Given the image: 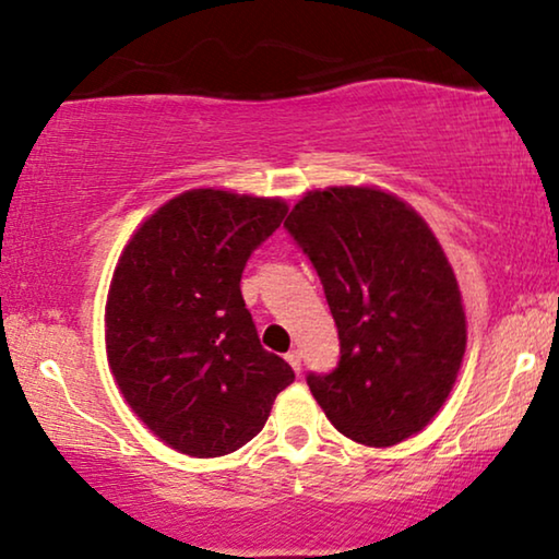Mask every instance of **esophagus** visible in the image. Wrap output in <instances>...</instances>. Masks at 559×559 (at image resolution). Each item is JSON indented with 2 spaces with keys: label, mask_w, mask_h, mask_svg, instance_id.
<instances>
[{
  "label": "esophagus",
  "mask_w": 559,
  "mask_h": 559,
  "mask_svg": "<svg viewBox=\"0 0 559 559\" xmlns=\"http://www.w3.org/2000/svg\"><path fill=\"white\" fill-rule=\"evenodd\" d=\"M285 358H287V364L293 366V369H295V373H300V366H302V356H300V350H289V354H287Z\"/></svg>",
  "instance_id": "obj_1"
}]
</instances>
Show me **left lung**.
I'll return each instance as SVG.
<instances>
[{
    "label": "left lung",
    "mask_w": 559,
    "mask_h": 559,
    "mask_svg": "<svg viewBox=\"0 0 559 559\" xmlns=\"http://www.w3.org/2000/svg\"><path fill=\"white\" fill-rule=\"evenodd\" d=\"M285 228L338 328V366L308 373L325 417L371 448L423 430L465 354L461 289L430 226L392 193L346 186L312 190Z\"/></svg>",
    "instance_id": "left-lung-1"
}]
</instances>
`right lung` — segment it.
Returning <instances> with one entry per match:
<instances>
[{
    "mask_svg": "<svg viewBox=\"0 0 559 559\" xmlns=\"http://www.w3.org/2000/svg\"><path fill=\"white\" fill-rule=\"evenodd\" d=\"M287 216L280 198L188 190L121 251L106 300V356L136 417L167 445L218 457L262 430L285 358L262 348L241 272Z\"/></svg>",
    "mask_w": 559,
    "mask_h": 559,
    "instance_id": "obj_1",
    "label": "right lung"
}]
</instances>
